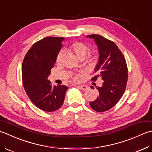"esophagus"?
<instances>
[{
  "label": "esophagus",
  "instance_id": "obj_1",
  "mask_svg": "<svg viewBox=\"0 0 152 152\" xmlns=\"http://www.w3.org/2000/svg\"><path fill=\"white\" fill-rule=\"evenodd\" d=\"M79 86L80 88H81L82 90H83V91H86V90H87V89L88 88V87L87 86L83 85H79Z\"/></svg>",
  "mask_w": 152,
  "mask_h": 152
}]
</instances>
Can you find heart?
Wrapping results in <instances>:
<instances>
[{
  "mask_svg": "<svg viewBox=\"0 0 152 152\" xmlns=\"http://www.w3.org/2000/svg\"><path fill=\"white\" fill-rule=\"evenodd\" d=\"M88 50V46L85 44L80 42H75L71 44L67 48L66 50L69 52V53L73 54L75 56L80 60V59H84L86 56V53H87ZM63 58V52L60 51L59 52L57 57H56V61L57 62H60ZM74 80H79L80 79L79 75H75L74 77Z\"/></svg>",
  "mask_w": 152,
  "mask_h": 152,
  "instance_id": "obj_1",
  "label": "heart"
}]
</instances>
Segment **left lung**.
<instances>
[{
    "instance_id": "8db88e82",
    "label": "left lung",
    "mask_w": 152,
    "mask_h": 152,
    "mask_svg": "<svg viewBox=\"0 0 152 152\" xmlns=\"http://www.w3.org/2000/svg\"><path fill=\"white\" fill-rule=\"evenodd\" d=\"M98 46L99 60L94 69L96 75L92 78L96 81L98 77L104 80L101 87L96 88L99 95L90 102V106L98 112L110 110L119 102L125 91L128 79V69L122 52L115 43L99 35H90Z\"/></svg>"
}]
</instances>
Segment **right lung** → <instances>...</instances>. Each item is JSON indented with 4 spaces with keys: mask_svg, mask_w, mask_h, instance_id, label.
<instances>
[{
    "mask_svg": "<svg viewBox=\"0 0 152 152\" xmlns=\"http://www.w3.org/2000/svg\"><path fill=\"white\" fill-rule=\"evenodd\" d=\"M64 40V37H48L37 41L27 52L22 64L25 91L37 107L48 112L62 106L68 88L61 85L52 86L48 79Z\"/></svg>",
    "mask_w": 152,
    "mask_h": 152,
    "instance_id": "obj_1",
    "label": "right lung"
}]
</instances>
